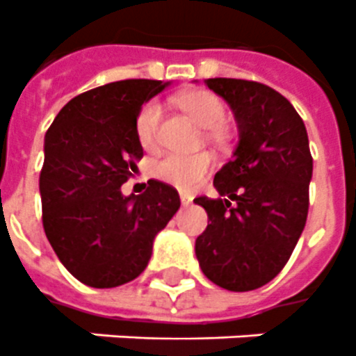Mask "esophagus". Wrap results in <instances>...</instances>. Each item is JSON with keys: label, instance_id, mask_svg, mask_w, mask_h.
<instances>
[{"label": "esophagus", "instance_id": "esophagus-1", "mask_svg": "<svg viewBox=\"0 0 356 356\" xmlns=\"http://www.w3.org/2000/svg\"><path fill=\"white\" fill-rule=\"evenodd\" d=\"M180 200L181 206H189L193 202V195H189V193H180Z\"/></svg>", "mask_w": 356, "mask_h": 356}]
</instances>
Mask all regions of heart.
Wrapping results in <instances>:
<instances>
[{"instance_id":"b5f03b06","label":"heart","mask_w":356,"mask_h":356,"mask_svg":"<svg viewBox=\"0 0 356 356\" xmlns=\"http://www.w3.org/2000/svg\"><path fill=\"white\" fill-rule=\"evenodd\" d=\"M178 108L187 112L204 129L217 130L226 121V108L222 101L209 92H186L176 95ZM161 119V106L158 101L143 104L136 118V134L143 147H152L158 139V127ZM213 167V158L207 152L195 156L169 154L156 163V176L165 184L191 191L207 176Z\"/></svg>"}]
</instances>
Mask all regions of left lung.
I'll return each mask as SVG.
<instances>
[{"instance_id":"8db88e82","label":"left lung","mask_w":356,"mask_h":356,"mask_svg":"<svg viewBox=\"0 0 356 356\" xmlns=\"http://www.w3.org/2000/svg\"><path fill=\"white\" fill-rule=\"evenodd\" d=\"M204 82L232 108L238 143L213 180L222 198H195L209 218L195 254L215 285L254 291L283 270L305 227L312 178L307 129L291 102L261 82Z\"/></svg>"}]
</instances>
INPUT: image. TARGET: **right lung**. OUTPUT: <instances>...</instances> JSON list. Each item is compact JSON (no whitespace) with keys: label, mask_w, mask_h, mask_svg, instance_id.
I'll use <instances>...</instances> for the list:
<instances>
[{"label":"right lung","mask_w":356,"mask_h":356,"mask_svg":"<svg viewBox=\"0 0 356 356\" xmlns=\"http://www.w3.org/2000/svg\"><path fill=\"white\" fill-rule=\"evenodd\" d=\"M169 84L130 79L93 88L71 99L45 134V235L84 285L113 289L136 280L149 264L156 235L180 207L175 187L158 180L143 195L121 193L143 158L136 118Z\"/></svg>","instance_id":"right-lung-1"}]
</instances>
